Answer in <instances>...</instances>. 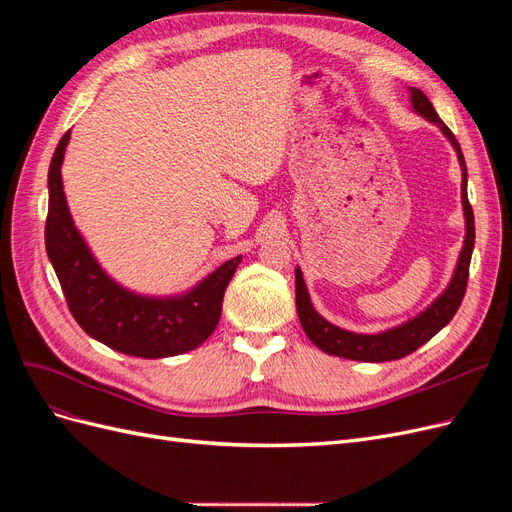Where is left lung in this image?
<instances>
[{
    "label": "left lung",
    "instance_id": "obj_1",
    "mask_svg": "<svg viewBox=\"0 0 512 512\" xmlns=\"http://www.w3.org/2000/svg\"><path fill=\"white\" fill-rule=\"evenodd\" d=\"M410 102H412L414 113L425 117L431 123H436V126L442 130V134L448 138V143H451L457 151V160L461 166V205H463V218H466V239H463V247L459 252L457 267L453 271L451 282H448L446 290L440 294V297L429 307H425L418 316L410 318L404 324H397L393 329H386L382 333H352V331L335 327V324H331L329 320H324L314 309L312 299H309L301 269L299 267L294 269L297 314L305 335L309 337V342L316 344L322 352L333 354V356H344V359H350V361H363V363L395 361V359H401V356H408L416 348H421L433 335L453 320L468 286V271H470V260L474 250V213L468 200L466 160H463V153L455 134L446 128V123L438 117L436 108H433V104L421 89L410 87Z\"/></svg>",
    "mask_w": 512,
    "mask_h": 512
}]
</instances>
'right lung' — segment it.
<instances>
[{"mask_svg": "<svg viewBox=\"0 0 512 512\" xmlns=\"http://www.w3.org/2000/svg\"><path fill=\"white\" fill-rule=\"evenodd\" d=\"M68 141L70 132L61 136L49 166L44 243L74 320L104 346L141 359H164L198 348L218 327L224 290L241 256L226 260L194 288L173 297H147L123 288L100 267L74 226L61 181Z\"/></svg>", "mask_w": 512, "mask_h": 512, "instance_id": "right-lung-1", "label": "right lung"}]
</instances>
